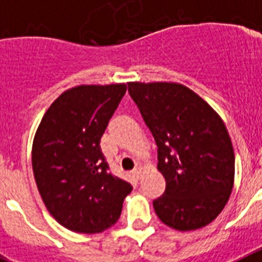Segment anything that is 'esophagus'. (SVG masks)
<instances>
[{"mask_svg":"<svg viewBox=\"0 0 262 262\" xmlns=\"http://www.w3.org/2000/svg\"><path fill=\"white\" fill-rule=\"evenodd\" d=\"M133 176H134V178L139 180V178H140V176H142V169L136 168L135 170H134V172H133Z\"/></svg>","mask_w":262,"mask_h":262,"instance_id":"34e87169","label":"esophagus"}]
</instances>
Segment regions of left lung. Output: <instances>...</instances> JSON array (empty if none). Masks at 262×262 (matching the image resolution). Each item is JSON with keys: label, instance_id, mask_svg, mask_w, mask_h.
<instances>
[{"label": "left lung", "instance_id": "obj_1", "mask_svg": "<svg viewBox=\"0 0 262 262\" xmlns=\"http://www.w3.org/2000/svg\"><path fill=\"white\" fill-rule=\"evenodd\" d=\"M128 93L157 144L165 191L160 221L178 231L211 223L233 187L235 155L223 120L193 90L174 82H128Z\"/></svg>", "mask_w": 262, "mask_h": 262}]
</instances>
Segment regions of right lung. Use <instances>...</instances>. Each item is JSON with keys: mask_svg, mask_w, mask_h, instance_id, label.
<instances>
[{"mask_svg": "<svg viewBox=\"0 0 262 262\" xmlns=\"http://www.w3.org/2000/svg\"><path fill=\"white\" fill-rule=\"evenodd\" d=\"M124 84L80 85L46 111L32 143V170L46 207L62 227L97 233L117 223L133 186L108 172L101 138Z\"/></svg>", "mask_w": 262, "mask_h": 262, "instance_id": "obj_1", "label": "right lung"}]
</instances>
